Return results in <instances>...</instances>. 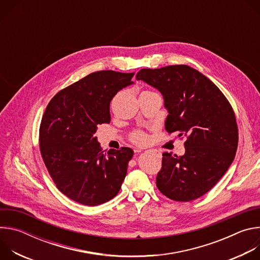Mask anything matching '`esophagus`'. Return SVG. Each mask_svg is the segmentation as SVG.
I'll list each match as a JSON object with an SVG mask.
<instances>
[{"label":"esophagus","instance_id":"obj_1","mask_svg":"<svg viewBox=\"0 0 260 260\" xmlns=\"http://www.w3.org/2000/svg\"><path fill=\"white\" fill-rule=\"evenodd\" d=\"M136 151H137V152H141L142 150H140V149H139V150H136Z\"/></svg>","mask_w":260,"mask_h":260}]
</instances>
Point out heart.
<instances>
[{
    "label": "heart",
    "mask_w": 260,
    "mask_h": 260,
    "mask_svg": "<svg viewBox=\"0 0 260 260\" xmlns=\"http://www.w3.org/2000/svg\"><path fill=\"white\" fill-rule=\"evenodd\" d=\"M131 139H132V141H133L134 143H136V144H144V143L146 142V139H147V138H146V135H145L143 132L137 131V132H135V133L132 134Z\"/></svg>",
    "instance_id": "heart-1"
}]
</instances>
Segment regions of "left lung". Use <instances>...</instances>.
<instances>
[{
  "instance_id": "8db88e82",
  "label": "left lung",
  "mask_w": 260,
  "mask_h": 260,
  "mask_svg": "<svg viewBox=\"0 0 260 260\" xmlns=\"http://www.w3.org/2000/svg\"><path fill=\"white\" fill-rule=\"evenodd\" d=\"M137 80L162 93L169 111L167 132L186 138L184 155L162 153L157 188L176 202L203 197L225 174L236 156L239 129L231 103L210 79L189 66L142 69Z\"/></svg>"
}]
</instances>
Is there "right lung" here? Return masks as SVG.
I'll use <instances>...</instances> for the list:
<instances>
[{
    "label": "right lung",
    "instance_id": "add662e5",
    "mask_svg": "<svg viewBox=\"0 0 260 260\" xmlns=\"http://www.w3.org/2000/svg\"><path fill=\"white\" fill-rule=\"evenodd\" d=\"M133 73L93 72L58 91L47 105L39 147L57 189L74 202L98 206L112 200L126 176L133 149L103 151L93 134L110 123V103L132 84Z\"/></svg>",
    "mask_w": 260,
    "mask_h": 260
}]
</instances>
